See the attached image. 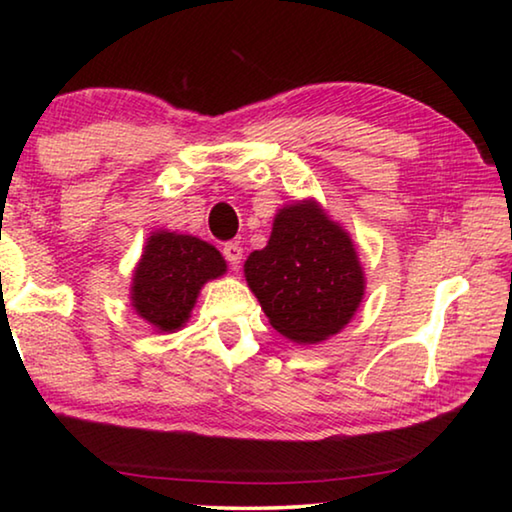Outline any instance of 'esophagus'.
<instances>
[{"instance_id": "34e87169", "label": "esophagus", "mask_w": 512, "mask_h": 512, "mask_svg": "<svg viewBox=\"0 0 512 512\" xmlns=\"http://www.w3.org/2000/svg\"><path fill=\"white\" fill-rule=\"evenodd\" d=\"M223 257L232 268H239L241 257H244V248H241L237 241H228V244L223 246Z\"/></svg>"}]
</instances>
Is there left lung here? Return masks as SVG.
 Returning <instances> with one entry per match:
<instances>
[{
  "label": "left lung",
  "instance_id": "obj_1",
  "mask_svg": "<svg viewBox=\"0 0 512 512\" xmlns=\"http://www.w3.org/2000/svg\"><path fill=\"white\" fill-rule=\"evenodd\" d=\"M244 271L271 325L296 343L339 332L363 298L352 239L314 201L284 207L268 246L250 253Z\"/></svg>",
  "mask_w": 512,
  "mask_h": 512
}]
</instances>
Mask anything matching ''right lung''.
Returning a JSON list of instances; mask_svg holds the SVG:
<instances>
[{"label":"right lung","mask_w":512,"mask_h":512,"mask_svg":"<svg viewBox=\"0 0 512 512\" xmlns=\"http://www.w3.org/2000/svg\"><path fill=\"white\" fill-rule=\"evenodd\" d=\"M225 273L219 250L189 235L155 232L133 277V307L162 332L180 329L198 291Z\"/></svg>","instance_id":"right-lung-1"}]
</instances>
